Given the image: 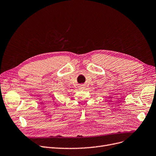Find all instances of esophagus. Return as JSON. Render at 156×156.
Returning a JSON list of instances; mask_svg holds the SVG:
<instances>
[{
	"mask_svg": "<svg viewBox=\"0 0 156 156\" xmlns=\"http://www.w3.org/2000/svg\"><path fill=\"white\" fill-rule=\"evenodd\" d=\"M83 88H84L83 86H81V87H80V89H81V90H83Z\"/></svg>",
	"mask_w": 156,
	"mask_h": 156,
	"instance_id": "esophagus-1",
	"label": "esophagus"
}]
</instances>
